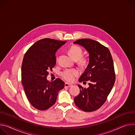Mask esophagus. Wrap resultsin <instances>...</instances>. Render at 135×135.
Instances as JSON below:
<instances>
[{
	"label": "esophagus",
	"instance_id": "obj_1",
	"mask_svg": "<svg viewBox=\"0 0 135 135\" xmlns=\"http://www.w3.org/2000/svg\"><path fill=\"white\" fill-rule=\"evenodd\" d=\"M72 86H73V85L71 84H69V83H65V87H70Z\"/></svg>",
	"mask_w": 135,
	"mask_h": 135
}]
</instances>
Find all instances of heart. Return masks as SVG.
Returning a JSON list of instances; mask_svg holds the SVG:
<instances>
[{
  "label": "heart",
  "instance_id": "heart-1",
  "mask_svg": "<svg viewBox=\"0 0 135 135\" xmlns=\"http://www.w3.org/2000/svg\"><path fill=\"white\" fill-rule=\"evenodd\" d=\"M69 54L71 58L74 61H78L79 64L81 66H84L87 64V60L84 58H81L83 51L81 48L78 46H74L71 47L69 50ZM79 74V72L76 69H67L64 71L61 75L62 77L68 81H72L74 77Z\"/></svg>",
  "mask_w": 135,
  "mask_h": 135
}]
</instances>
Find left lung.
<instances>
[{"label": "left lung", "instance_id": "1", "mask_svg": "<svg viewBox=\"0 0 135 135\" xmlns=\"http://www.w3.org/2000/svg\"><path fill=\"white\" fill-rule=\"evenodd\" d=\"M73 43L84 47L89 54L88 64L79 79V82L88 81L89 87L86 88L78 85L80 93L74 101L84 112L95 111L105 102L114 86L113 58L107 48L93 40L80 39Z\"/></svg>", "mask_w": 135, "mask_h": 135}]
</instances>
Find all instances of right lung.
Here are the masks:
<instances>
[{"instance_id":"obj_1","label":"right lung","mask_w":135,"mask_h":135,"mask_svg":"<svg viewBox=\"0 0 135 135\" xmlns=\"http://www.w3.org/2000/svg\"><path fill=\"white\" fill-rule=\"evenodd\" d=\"M66 41L44 38L38 41L25 54L21 66L22 83L27 97L38 110H46L55 103L58 92L65 84L58 78L47 77L56 63L55 54Z\"/></svg>"}]
</instances>
